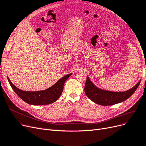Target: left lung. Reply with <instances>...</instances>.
Here are the masks:
<instances>
[{
    "label": "left lung",
    "mask_w": 146,
    "mask_h": 146,
    "mask_svg": "<svg viewBox=\"0 0 146 146\" xmlns=\"http://www.w3.org/2000/svg\"><path fill=\"white\" fill-rule=\"evenodd\" d=\"M141 81L129 90L125 92H112L103 90L94 84L87 76L84 90L88 98L96 104L101 106H111L123 102L131 96L138 87Z\"/></svg>",
    "instance_id": "1"
}]
</instances>
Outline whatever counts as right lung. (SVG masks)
Returning <instances> with one entry per match:
<instances>
[{"instance_id":"add662e5","label":"right lung","mask_w":146,"mask_h":146,"mask_svg":"<svg viewBox=\"0 0 146 146\" xmlns=\"http://www.w3.org/2000/svg\"><path fill=\"white\" fill-rule=\"evenodd\" d=\"M72 74L65 75L46 90L36 92L22 90L14 85L8 77L7 78L13 90L23 101L31 105L40 106L50 104L57 101L62 93L65 82Z\"/></svg>"}]
</instances>
